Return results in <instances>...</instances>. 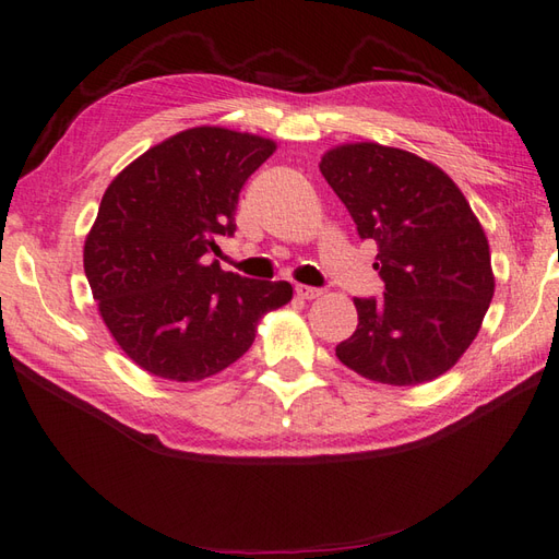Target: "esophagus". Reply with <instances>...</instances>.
Instances as JSON below:
<instances>
[{"instance_id": "34e87169", "label": "esophagus", "mask_w": 559, "mask_h": 559, "mask_svg": "<svg viewBox=\"0 0 559 559\" xmlns=\"http://www.w3.org/2000/svg\"><path fill=\"white\" fill-rule=\"evenodd\" d=\"M295 295L300 297V300H317V297H321V290L319 288H309V285H297Z\"/></svg>"}]
</instances>
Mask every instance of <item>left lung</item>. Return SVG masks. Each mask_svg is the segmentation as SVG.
<instances>
[{"label": "left lung", "instance_id": "8db88e82", "mask_svg": "<svg viewBox=\"0 0 559 559\" xmlns=\"http://www.w3.org/2000/svg\"><path fill=\"white\" fill-rule=\"evenodd\" d=\"M361 240H376L383 297H355L357 331L335 347L347 369L419 385L457 365L496 293L486 233L443 168L379 142L321 157Z\"/></svg>", "mask_w": 559, "mask_h": 559}]
</instances>
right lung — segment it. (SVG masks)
Listing matches in <instances>:
<instances>
[{
  "instance_id": "obj_1",
  "label": "right lung",
  "mask_w": 559,
  "mask_h": 559,
  "mask_svg": "<svg viewBox=\"0 0 559 559\" xmlns=\"http://www.w3.org/2000/svg\"><path fill=\"white\" fill-rule=\"evenodd\" d=\"M276 152L252 133L200 126L128 164L104 192L83 250L102 321L140 369L190 383L224 371L254 343L288 281L224 271L212 252L236 233L240 190Z\"/></svg>"
}]
</instances>
